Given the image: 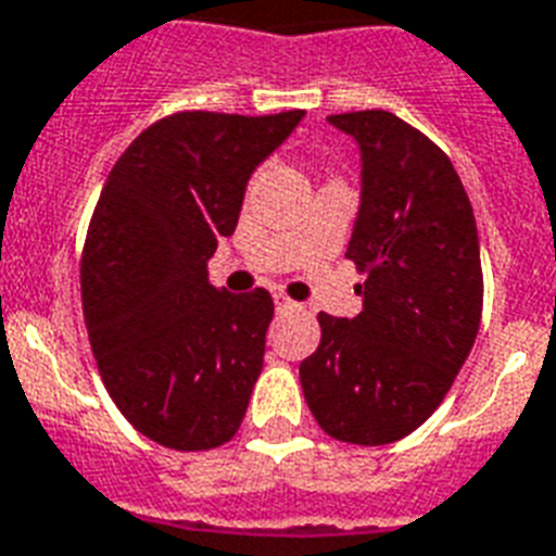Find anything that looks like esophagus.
Here are the masks:
<instances>
[{
  "mask_svg": "<svg viewBox=\"0 0 556 556\" xmlns=\"http://www.w3.org/2000/svg\"><path fill=\"white\" fill-rule=\"evenodd\" d=\"M275 307H278V311H299V302L287 299V295H275Z\"/></svg>",
  "mask_w": 556,
  "mask_h": 556,
  "instance_id": "esophagus-1",
  "label": "esophagus"
}]
</instances>
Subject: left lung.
Masks as SVG:
<instances>
[{
	"label": "left lung",
	"mask_w": 556,
	"mask_h": 556,
	"mask_svg": "<svg viewBox=\"0 0 556 556\" xmlns=\"http://www.w3.org/2000/svg\"><path fill=\"white\" fill-rule=\"evenodd\" d=\"M361 149V207L345 257L366 278L354 319L319 313L299 366L328 437L387 445L428 419L469 357L483 307L478 225L440 146L390 111L328 116Z\"/></svg>",
	"instance_id": "obj_1"
}]
</instances>
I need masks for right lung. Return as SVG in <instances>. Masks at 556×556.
<instances>
[{
    "label": "right lung",
    "instance_id": "1",
    "mask_svg": "<svg viewBox=\"0 0 556 556\" xmlns=\"http://www.w3.org/2000/svg\"><path fill=\"white\" fill-rule=\"evenodd\" d=\"M304 111H184L146 128L116 161L81 254L87 337L114 404L175 452L237 433L263 369L273 295L207 278L249 178Z\"/></svg>",
    "mask_w": 556,
    "mask_h": 556
}]
</instances>
